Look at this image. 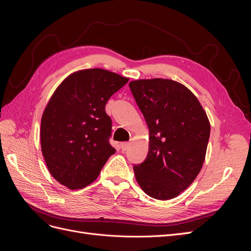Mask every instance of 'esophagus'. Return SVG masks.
<instances>
[{"instance_id": "1", "label": "esophagus", "mask_w": 251, "mask_h": 251, "mask_svg": "<svg viewBox=\"0 0 251 251\" xmlns=\"http://www.w3.org/2000/svg\"><path fill=\"white\" fill-rule=\"evenodd\" d=\"M131 146V142H121L120 143V147L123 149V151H126L128 148Z\"/></svg>"}]
</instances>
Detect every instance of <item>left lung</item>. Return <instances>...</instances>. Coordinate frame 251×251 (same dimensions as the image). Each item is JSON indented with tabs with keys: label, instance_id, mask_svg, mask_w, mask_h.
<instances>
[{
	"label": "left lung",
	"instance_id": "8db88e82",
	"mask_svg": "<svg viewBox=\"0 0 251 251\" xmlns=\"http://www.w3.org/2000/svg\"><path fill=\"white\" fill-rule=\"evenodd\" d=\"M128 86L150 130L147 159L133 168L136 180L151 198H176L202 169L210 134L206 112L175 80L138 79Z\"/></svg>",
	"mask_w": 251,
	"mask_h": 251
}]
</instances>
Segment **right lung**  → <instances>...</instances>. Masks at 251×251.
<instances>
[{"mask_svg": "<svg viewBox=\"0 0 251 251\" xmlns=\"http://www.w3.org/2000/svg\"><path fill=\"white\" fill-rule=\"evenodd\" d=\"M127 77L94 68L74 72L52 94L41 121V148L47 168L60 184L86 187L115 153L109 138V98Z\"/></svg>", "mask_w": 251, "mask_h": 251, "instance_id": "obj_1", "label": "right lung"}]
</instances>
